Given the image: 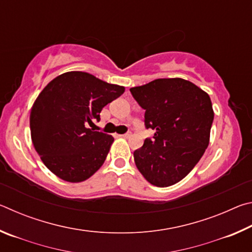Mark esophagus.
<instances>
[{"mask_svg": "<svg viewBox=\"0 0 252 252\" xmlns=\"http://www.w3.org/2000/svg\"><path fill=\"white\" fill-rule=\"evenodd\" d=\"M120 136H122V138H130V136H131V132H126V133L121 134Z\"/></svg>", "mask_w": 252, "mask_h": 252, "instance_id": "obj_1", "label": "esophagus"}]
</instances>
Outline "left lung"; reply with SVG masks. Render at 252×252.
Instances as JSON below:
<instances>
[{
  "label": "left lung",
  "mask_w": 252,
  "mask_h": 252,
  "mask_svg": "<svg viewBox=\"0 0 252 252\" xmlns=\"http://www.w3.org/2000/svg\"><path fill=\"white\" fill-rule=\"evenodd\" d=\"M130 92L146 111V129L156 131L133 152L136 168L153 186L182 180L208 148L213 122L210 96L190 81L157 79Z\"/></svg>",
  "instance_id": "left-lung-1"
}]
</instances>
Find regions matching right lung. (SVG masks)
Segmentation results:
<instances>
[{
    "label": "right lung",
    "instance_id": "obj_1",
    "mask_svg": "<svg viewBox=\"0 0 252 252\" xmlns=\"http://www.w3.org/2000/svg\"><path fill=\"white\" fill-rule=\"evenodd\" d=\"M125 92L85 72L57 76L34 102L30 116L33 146L51 172L67 182L87 180L101 168L113 136L88 129L104 106Z\"/></svg>",
    "mask_w": 252,
    "mask_h": 252
}]
</instances>
